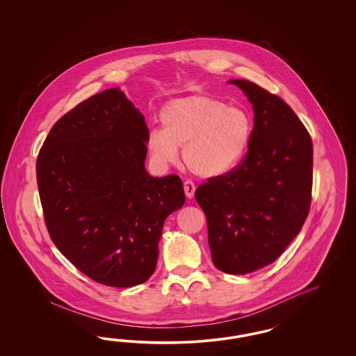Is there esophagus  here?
I'll return each instance as SVG.
<instances>
[{"instance_id": "esophagus-1", "label": "esophagus", "mask_w": 356, "mask_h": 356, "mask_svg": "<svg viewBox=\"0 0 356 356\" xmlns=\"http://www.w3.org/2000/svg\"><path fill=\"white\" fill-rule=\"evenodd\" d=\"M184 192L188 198H193L194 192H195V185L193 181H191V180L184 181Z\"/></svg>"}]
</instances>
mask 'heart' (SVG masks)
<instances>
[{"mask_svg":"<svg viewBox=\"0 0 356 356\" xmlns=\"http://www.w3.org/2000/svg\"><path fill=\"white\" fill-rule=\"evenodd\" d=\"M161 122L162 130H151L147 136L152 163L171 165L180 147L186 168L206 179L225 175L240 162L253 129L245 109L210 95L173 100L163 108Z\"/></svg>","mask_w":356,"mask_h":356,"instance_id":"1","label":"heart"}]
</instances>
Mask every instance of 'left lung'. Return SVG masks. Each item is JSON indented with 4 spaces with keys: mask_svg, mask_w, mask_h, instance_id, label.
I'll use <instances>...</instances> for the list:
<instances>
[{
    "mask_svg": "<svg viewBox=\"0 0 356 356\" xmlns=\"http://www.w3.org/2000/svg\"><path fill=\"white\" fill-rule=\"evenodd\" d=\"M254 111L248 151L231 171L195 191L216 268L248 274L280 257L300 232L312 200L313 145L292 108L247 79H234Z\"/></svg>",
    "mask_w": 356,
    "mask_h": 356,
    "instance_id": "left-lung-1",
    "label": "left lung"
}]
</instances>
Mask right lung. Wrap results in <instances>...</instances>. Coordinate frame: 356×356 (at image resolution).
I'll use <instances>...</instances> for the list:
<instances>
[{"label": "right lung", "mask_w": 356, "mask_h": 356, "mask_svg": "<svg viewBox=\"0 0 356 356\" xmlns=\"http://www.w3.org/2000/svg\"><path fill=\"white\" fill-rule=\"evenodd\" d=\"M147 136L143 115L109 88L65 113L36 159L49 236L100 284L133 287L149 280L164 220L185 202L177 175L146 172Z\"/></svg>", "instance_id": "1"}]
</instances>
